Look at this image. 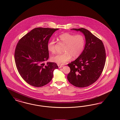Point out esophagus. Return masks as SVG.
Instances as JSON below:
<instances>
[{
	"instance_id": "1",
	"label": "esophagus",
	"mask_w": 120,
	"mask_h": 120,
	"mask_svg": "<svg viewBox=\"0 0 120 120\" xmlns=\"http://www.w3.org/2000/svg\"><path fill=\"white\" fill-rule=\"evenodd\" d=\"M58 68H62L63 67V65H58Z\"/></svg>"
}]
</instances>
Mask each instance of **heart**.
<instances>
[{"label": "heart", "instance_id": "obj_1", "mask_svg": "<svg viewBox=\"0 0 120 120\" xmlns=\"http://www.w3.org/2000/svg\"><path fill=\"white\" fill-rule=\"evenodd\" d=\"M59 39L66 46L62 54L57 53L51 58L52 61L59 65H63L69 61L71 57L75 59L79 57L84 50L86 41L84 37L81 34H71L64 33L59 36ZM55 41L50 40L48 44V51L52 53L55 51Z\"/></svg>", "mask_w": 120, "mask_h": 120}]
</instances>
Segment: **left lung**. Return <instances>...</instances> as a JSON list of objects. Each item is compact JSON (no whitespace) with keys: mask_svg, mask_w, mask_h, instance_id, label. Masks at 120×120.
I'll list each match as a JSON object with an SVG mask.
<instances>
[{"mask_svg":"<svg viewBox=\"0 0 120 120\" xmlns=\"http://www.w3.org/2000/svg\"><path fill=\"white\" fill-rule=\"evenodd\" d=\"M71 30L81 32L86 43L80 56L68 64L71 71L67 78L76 87H87L94 83L103 72L106 62L105 49L103 42L89 30L83 28Z\"/></svg>","mask_w":120,"mask_h":120,"instance_id":"1","label":"left lung"}]
</instances>
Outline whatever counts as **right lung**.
I'll return each instance as SVG.
<instances>
[{
	"label": "right lung",
	"instance_id": "obj_1",
	"mask_svg": "<svg viewBox=\"0 0 120 120\" xmlns=\"http://www.w3.org/2000/svg\"><path fill=\"white\" fill-rule=\"evenodd\" d=\"M59 29L35 28L25 35L17 43L14 57L19 73L26 82L34 87L45 86L52 79L57 69L55 63H47L49 52L47 45L53 33Z\"/></svg>",
	"mask_w": 120,
	"mask_h": 120
}]
</instances>
